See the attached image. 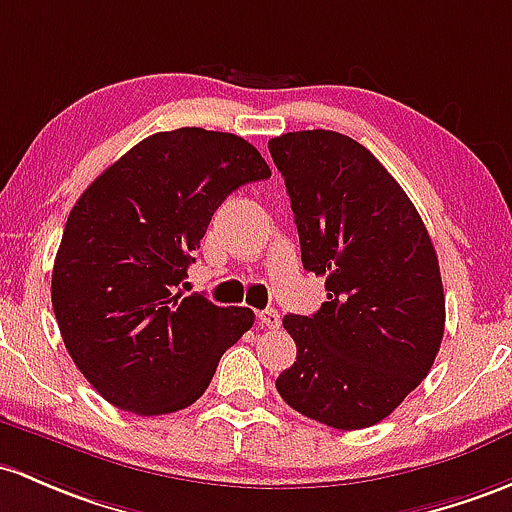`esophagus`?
Instances as JSON below:
<instances>
[{
  "mask_svg": "<svg viewBox=\"0 0 512 512\" xmlns=\"http://www.w3.org/2000/svg\"><path fill=\"white\" fill-rule=\"evenodd\" d=\"M256 317H258V322L263 324V327H268V329H278L280 327L278 310H261Z\"/></svg>",
  "mask_w": 512,
  "mask_h": 512,
  "instance_id": "1",
  "label": "esophagus"
}]
</instances>
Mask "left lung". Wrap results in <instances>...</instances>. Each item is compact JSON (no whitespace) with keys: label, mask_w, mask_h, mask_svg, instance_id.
<instances>
[{"label":"left lung","mask_w":512,"mask_h":512,"mask_svg":"<svg viewBox=\"0 0 512 512\" xmlns=\"http://www.w3.org/2000/svg\"><path fill=\"white\" fill-rule=\"evenodd\" d=\"M268 151L288 188L302 266L327 290L312 317H283L298 359L276 388L310 420L364 430L434 364L444 334L437 251L410 197L359 141L290 131Z\"/></svg>","instance_id":"8db88e82"}]
</instances>
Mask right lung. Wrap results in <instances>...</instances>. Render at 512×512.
Here are the masks:
<instances>
[{
    "label": "right lung",
    "instance_id": "add662e5",
    "mask_svg": "<svg viewBox=\"0 0 512 512\" xmlns=\"http://www.w3.org/2000/svg\"><path fill=\"white\" fill-rule=\"evenodd\" d=\"M266 178L271 168L249 141L185 126L148 136L82 192L51 300L70 359L104 400L151 417L205 393L254 312L175 288L217 207Z\"/></svg>",
    "mask_w": 512,
    "mask_h": 512
}]
</instances>
